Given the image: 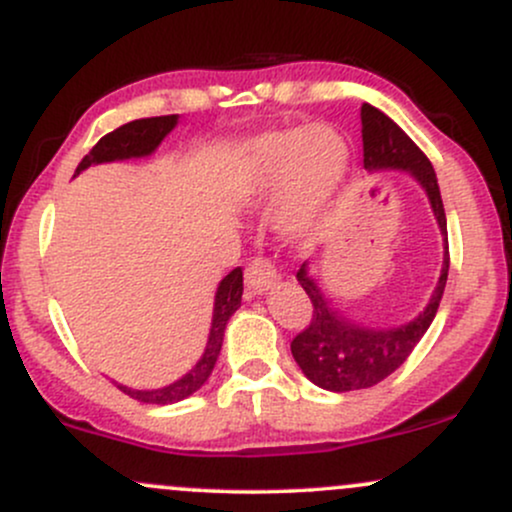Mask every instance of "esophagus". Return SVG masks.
Instances as JSON below:
<instances>
[{
  "label": "esophagus",
  "mask_w": 512,
  "mask_h": 512,
  "mask_svg": "<svg viewBox=\"0 0 512 512\" xmlns=\"http://www.w3.org/2000/svg\"><path fill=\"white\" fill-rule=\"evenodd\" d=\"M276 279H279V274H276L274 264L269 260H252L248 264V269H245V286H248L250 293H255V296H262L264 291H269L272 286L276 284Z\"/></svg>",
  "instance_id": "1"
}]
</instances>
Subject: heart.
<instances>
[{"instance_id":"obj_1","label":"heart","mask_w":512,"mask_h":512,"mask_svg":"<svg viewBox=\"0 0 512 512\" xmlns=\"http://www.w3.org/2000/svg\"><path fill=\"white\" fill-rule=\"evenodd\" d=\"M349 163V144L330 125L267 129L233 149L226 180L252 202L272 195L269 223L276 236L308 243L330 214Z\"/></svg>"}]
</instances>
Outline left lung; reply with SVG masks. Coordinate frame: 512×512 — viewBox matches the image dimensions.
I'll use <instances>...</instances> for the list:
<instances>
[{
  "mask_svg": "<svg viewBox=\"0 0 512 512\" xmlns=\"http://www.w3.org/2000/svg\"><path fill=\"white\" fill-rule=\"evenodd\" d=\"M361 127L363 168L368 173H385V170L409 173L426 192L440 236H443V267H440L436 289L419 315L402 325L370 327L332 308L317 279L310 274L308 262L301 264L296 279L313 303V320L291 342V354L310 383L330 392L366 390L395 373L407 361L438 313L450 269L448 221H445L443 199H440L438 178L431 161L390 117L373 105H361Z\"/></svg>",
  "mask_w": 512,
  "mask_h": 512,
  "instance_id": "obj_1",
  "label": "left lung"
}]
</instances>
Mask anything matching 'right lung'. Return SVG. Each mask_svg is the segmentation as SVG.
Masks as SVG:
<instances>
[{"label":"right lung","instance_id":"add662e5","mask_svg":"<svg viewBox=\"0 0 512 512\" xmlns=\"http://www.w3.org/2000/svg\"><path fill=\"white\" fill-rule=\"evenodd\" d=\"M178 125V115H163V117H146V120H134L127 125L117 127L115 132L105 134V137L93 146L88 154L81 158V163L76 166V175L81 170L91 166H101V163H113V161H129V158H146L161 146L163 139L173 132ZM240 298H243V272L240 267L228 272L216 286L214 296V313H211V327H209V339L204 346V354L199 356V361L187 370L182 378L175 380L166 387H156V390H132L127 385H117L125 395L132 399H139L144 404H175L187 399L209 380L211 370L216 366V358L221 354L223 344V332H226L228 320L231 315L240 308Z\"/></svg>","mask_w":512,"mask_h":512}]
</instances>
